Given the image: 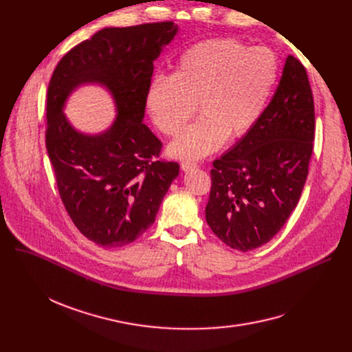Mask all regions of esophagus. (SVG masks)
<instances>
[{
	"label": "esophagus",
	"instance_id": "obj_1",
	"mask_svg": "<svg viewBox=\"0 0 352 352\" xmlns=\"http://www.w3.org/2000/svg\"><path fill=\"white\" fill-rule=\"evenodd\" d=\"M181 168H182V171H190L192 168H197V162H194V161H182L181 162Z\"/></svg>",
	"mask_w": 352,
	"mask_h": 352
}]
</instances>
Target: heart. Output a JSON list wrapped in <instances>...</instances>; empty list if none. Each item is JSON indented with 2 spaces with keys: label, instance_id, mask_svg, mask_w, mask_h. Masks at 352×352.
<instances>
[{
  "label": "heart",
  "instance_id": "1",
  "mask_svg": "<svg viewBox=\"0 0 352 352\" xmlns=\"http://www.w3.org/2000/svg\"><path fill=\"white\" fill-rule=\"evenodd\" d=\"M280 76V61L267 47L234 38L201 41L184 51L171 77H157L146 108L166 137H178L195 114L201 118L170 146L179 158H199L251 131Z\"/></svg>",
  "mask_w": 352,
  "mask_h": 352
}]
</instances>
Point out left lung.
I'll list each match as a JSON object with an SVG mask.
<instances>
[{
  "label": "left lung",
  "instance_id": "obj_1",
  "mask_svg": "<svg viewBox=\"0 0 352 352\" xmlns=\"http://www.w3.org/2000/svg\"><path fill=\"white\" fill-rule=\"evenodd\" d=\"M316 109L304 65L292 55L260 120L212 162L206 218L228 247L271 241L297 207L314 148Z\"/></svg>",
  "mask_w": 352,
  "mask_h": 352
}]
</instances>
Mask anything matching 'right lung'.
<instances>
[{"label": "right lung", "mask_w": 352, "mask_h": 352, "mask_svg": "<svg viewBox=\"0 0 352 352\" xmlns=\"http://www.w3.org/2000/svg\"><path fill=\"white\" fill-rule=\"evenodd\" d=\"M178 27L171 21L104 28L71 48L47 91L45 146L63 204L80 232L100 247H122L150 228L179 173L160 158L162 142L144 122L154 61ZM107 86L118 105L108 132H76L62 114L81 83Z\"/></svg>", "instance_id": "right-lung-1"}]
</instances>
